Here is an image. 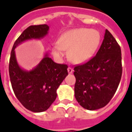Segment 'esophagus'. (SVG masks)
<instances>
[{"instance_id": "esophagus-1", "label": "esophagus", "mask_w": 132, "mask_h": 132, "mask_svg": "<svg viewBox=\"0 0 132 132\" xmlns=\"http://www.w3.org/2000/svg\"><path fill=\"white\" fill-rule=\"evenodd\" d=\"M68 72L69 74H71V73H72L73 72V69H72L71 67H68Z\"/></svg>"}]
</instances>
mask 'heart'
<instances>
[{"mask_svg": "<svg viewBox=\"0 0 132 132\" xmlns=\"http://www.w3.org/2000/svg\"><path fill=\"white\" fill-rule=\"evenodd\" d=\"M98 31L90 29H78L62 34L56 42L53 53L58 57L64 55V50L68 51V57L74 63H84L92 57L100 43Z\"/></svg>", "mask_w": 132, "mask_h": 132, "instance_id": "heart-1", "label": "heart"}]
</instances>
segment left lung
<instances>
[{"label": "left lung", "mask_w": 132, "mask_h": 132, "mask_svg": "<svg viewBox=\"0 0 132 132\" xmlns=\"http://www.w3.org/2000/svg\"><path fill=\"white\" fill-rule=\"evenodd\" d=\"M121 60V47L106 29L96 55L74 68L75 96L81 106L95 110L110 102L122 76Z\"/></svg>", "instance_id": "8db88e82"}]
</instances>
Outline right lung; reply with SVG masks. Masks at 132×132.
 <instances>
[{
    "label": "right lung",
    "mask_w": 132,
    "mask_h": 132,
    "mask_svg": "<svg viewBox=\"0 0 132 132\" xmlns=\"http://www.w3.org/2000/svg\"><path fill=\"white\" fill-rule=\"evenodd\" d=\"M48 29L47 24L27 28L14 42L9 60V77L14 94L25 108L34 112L46 111L55 101L57 89L68 74V66L54 62L46 53L36 68L27 71L18 64L14 50L26 40L44 38Z\"/></svg>",
    "instance_id": "1"
}]
</instances>
